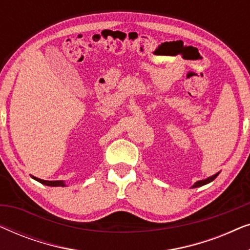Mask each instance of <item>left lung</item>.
<instances>
[{
  "mask_svg": "<svg viewBox=\"0 0 250 250\" xmlns=\"http://www.w3.org/2000/svg\"><path fill=\"white\" fill-rule=\"evenodd\" d=\"M220 173H216L215 174V175H213V176H210V177H207L206 180H201V181H198V182H196L192 186V188H198V187H201V186H205V184H207V183H209V182H211V181H214L215 179H216L217 177V175Z\"/></svg>",
  "mask_w": 250,
  "mask_h": 250,
  "instance_id": "obj_1",
  "label": "left lung"
}]
</instances>
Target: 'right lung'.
Here are the masks:
<instances>
[{"mask_svg": "<svg viewBox=\"0 0 250 250\" xmlns=\"http://www.w3.org/2000/svg\"><path fill=\"white\" fill-rule=\"evenodd\" d=\"M34 180L39 181L40 183L42 184H45V186H50V187H64L66 184H64L63 181H45V180H41L39 177H35V176H32Z\"/></svg>", "mask_w": 250, "mask_h": 250, "instance_id": "add662e5", "label": "right lung"}]
</instances>
